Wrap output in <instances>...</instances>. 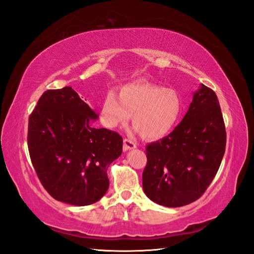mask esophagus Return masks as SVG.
Returning a JSON list of instances; mask_svg holds the SVG:
<instances>
[{"label":"esophagus","mask_w":254,"mask_h":254,"mask_svg":"<svg viewBox=\"0 0 254 254\" xmlns=\"http://www.w3.org/2000/svg\"><path fill=\"white\" fill-rule=\"evenodd\" d=\"M136 148V142L133 141L132 139L125 138L123 139V150L127 151V150H132Z\"/></svg>","instance_id":"obj_1"}]
</instances>
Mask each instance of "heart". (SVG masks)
I'll use <instances>...</instances> for the list:
<instances>
[{
    "mask_svg": "<svg viewBox=\"0 0 254 254\" xmlns=\"http://www.w3.org/2000/svg\"><path fill=\"white\" fill-rule=\"evenodd\" d=\"M183 111V101L173 88L149 82H135L121 87L119 98L108 92L101 117L107 127L126 125L133 114V126L144 138L158 139L175 127Z\"/></svg>",
    "mask_w": 254,
    "mask_h": 254,
    "instance_id": "1",
    "label": "heart"
}]
</instances>
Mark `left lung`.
Here are the masks:
<instances>
[{"label":"left lung","instance_id":"left-lung-1","mask_svg":"<svg viewBox=\"0 0 254 254\" xmlns=\"http://www.w3.org/2000/svg\"><path fill=\"white\" fill-rule=\"evenodd\" d=\"M226 142L219 101L214 90L201 84L183 120L168 136L146 147L144 193L168 207L198 200L219 169Z\"/></svg>","mask_w":254,"mask_h":254}]
</instances>
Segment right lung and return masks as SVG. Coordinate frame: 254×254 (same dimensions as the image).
<instances>
[{
	"label": "right lung",
	"instance_id": "right-lung-1",
	"mask_svg": "<svg viewBox=\"0 0 254 254\" xmlns=\"http://www.w3.org/2000/svg\"><path fill=\"white\" fill-rule=\"evenodd\" d=\"M98 115L70 86L42 93L28 118L27 146L37 177L64 203H95L108 190L107 168L122 153V137L92 126Z\"/></svg>",
	"mask_w": 254,
	"mask_h": 254
}]
</instances>
